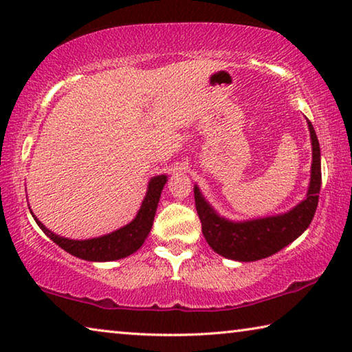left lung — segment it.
I'll return each instance as SVG.
<instances>
[{
  "mask_svg": "<svg viewBox=\"0 0 352 352\" xmlns=\"http://www.w3.org/2000/svg\"><path fill=\"white\" fill-rule=\"evenodd\" d=\"M307 127L312 142L311 182H309L306 199L290 211L276 214V216L233 222V220L220 217L195 184L194 199L201 222V233L214 252L223 258L239 262L264 259L287 247L307 230L317 211L321 186L320 144L309 119Z\"/></svg>",
  "mask_w": 352,
  "mask_h": 352,
  "instance_id": "obj_1",
  "label": "left lung"
}]
</instances>
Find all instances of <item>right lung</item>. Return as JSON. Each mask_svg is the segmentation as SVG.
<instances>
[{"mask_svg": "<svg viewBox=\"0 0 352 352\" xmlns=\"http://www.w3.org/2000/svg\"><path fill=\"white\" fill-rule=\"evenodd\" d=\"M166 182H168V175L152 177L151 182L147 184L146 197L142 200L140 211L132 222L122 226V228L113 231V233L93 237V239L74 241L68 239V237L57 236L56 233L47 230L46 226L34 216L32 211L31 214L35 222H37V225L41 228V231H43L51 241H54L58 247L63 248L65 252H68L69 254L76 256V258L91 262L122 259L135 253L136 250H140V247L144 243L146 237L151 233L155 212H157L158 201L160 197H162V190Z\"/></svg>", "mask_w": 352, "mask_h": 352, "instance_id": "add662e5", "label": "right lung"}]
</instances>
